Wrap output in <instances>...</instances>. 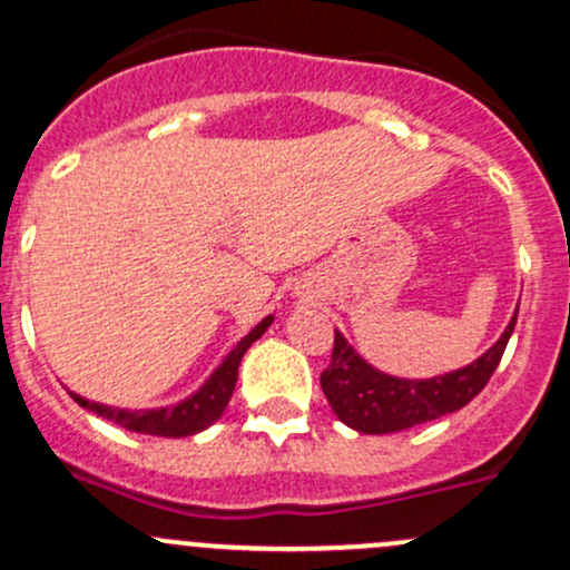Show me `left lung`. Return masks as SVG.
Masks as SVG:
<instances>
[{"label":"left lung","instance_id":"8db88e82","mask_svg":"<svg viewBox=\"0 0 570 570\" xmlns=\"http://www.w3.org/2000/svg\"><path fill=\"white\" fill-rule=\"evenodd\" d=\"M519 311V308H517ZM517 316L511 318L505 333L487 354L471 362L462 371L446 373L428 381H409L379 373L352 352L346 341L335 333L333 356L324 367L322 392L333 411L348 428L360 433H397V430L416 428V424L433 422L471 403L492 379L500 356L505 352L511 333H514Z\"/></svg>","mask_w":570,"mask_h":570}]
</instances>
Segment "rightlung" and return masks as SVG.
Instances as JSON below:
<instances>
[{
  "label": "right lung",
  "mask_w": 570,
  "mask_h": 570,
  "mask_svg": "<svg viewBox=\"0 0 570 570\" xmlns=\"http://www.w3.org/2000/svg\"><path fill=\"white\" fill-rule=\"evenodd\" d=\"M273 316H267L265 322H259L256 327L243 337L240 343L227 354V360L216 367V373L205 381L203 390L197 395H191L184 403H175L170 409H154V411H127V409H110V405H99L91 403V400L75 395L70 392L72 400L83 409L94 411L97 416L110 419V422L121 424V428L132 430V433H142V435H161V438H184V435H194L199 430H205L208 424H214L218 416L224 414L227 409L229 397L235 392V381H237V365H240L243 354L248 352V346L262 337L267 327H271Z\"/></svg>",
  "instance_id": "add662e5"
}]
</instances>
